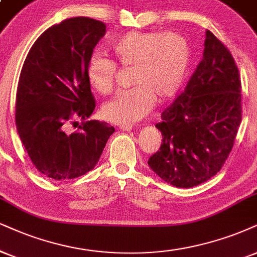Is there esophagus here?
Masks as SVG:
<instances>
[{
	"instance_id": "obj_1",
	"label": "esophagus",
	"mask_w": 257,
	"mask_h": 257,
	"mask_svg": "<svg viewBox=\"0 0 257 257\" xmlns=\"http://www.w3.org/2000/svg\"><path fill=\"white\" fill-rule=\"evenodd\" d=\"M119 127L120 130H122V131H131L132 125H130V123H125V125H120Z\"/></svg>"
}]
</instances>
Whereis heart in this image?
<instances>
[{
	"label": "heart",
	"mask_w": 257,
	"mask_h": 257,
	"mask_svg": "<svg viewBox=\"0 0 257 257\" xmlns=\"http://www.w3.org/2000/svg\"><path fill=\"white\" fill-rule=\"evenodd\" d=\"M123 68H131L134 88L123 90L102 107L109 121L132 123L154 108L157 97L174 96L186 80L191 64V49L182 36L173 32H127L109 46ZM116 65L101 55L90 57L88 83L96 93L108 94L114 88Z\"/></svg>",
	"instance_id": "1"
}]
</instances>
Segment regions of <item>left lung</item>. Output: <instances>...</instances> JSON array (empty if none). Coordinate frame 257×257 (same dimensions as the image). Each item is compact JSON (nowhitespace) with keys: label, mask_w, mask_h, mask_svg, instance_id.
<instances>
[{"label":"left lung","mask_w":257,"mask_h":257,"mask_svg":"<svg viewBox=\"0 0 257 257\" xmlns=\"http://www.w3.org/2000/svg\"><path fill=\"white\" fill-rule=\"evenodd\" d=\"M202 61L185 91L161 114L160 150L151 170L179 188H192L219 172L242 120L238 69L229 50L206 31Z\"/></svg>","instance_id":"1"}]
</instances>
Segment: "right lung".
I'll return each mask as SVG.
<instances>
[{
	"label": "right lung",
	"mask_w": 257,
	"mask_h": 257,
	"mask_svg": "<svg viewBox=\"0 0 257 257\" xmlns=\"http://www.w3.org/2000/svg\"><path fill=\"white\" fill-rule=\"evenodd\" d=\"M104 33L101 21L66 19L44 32L25 59L15 122L32 163L50 179H75L90 172L114 132L113 126L97 120L65 132L69 120H85L94 112L87 65Z\"/></svg>",
	"instance_id": "right-lung-1"
}]
</instances>
